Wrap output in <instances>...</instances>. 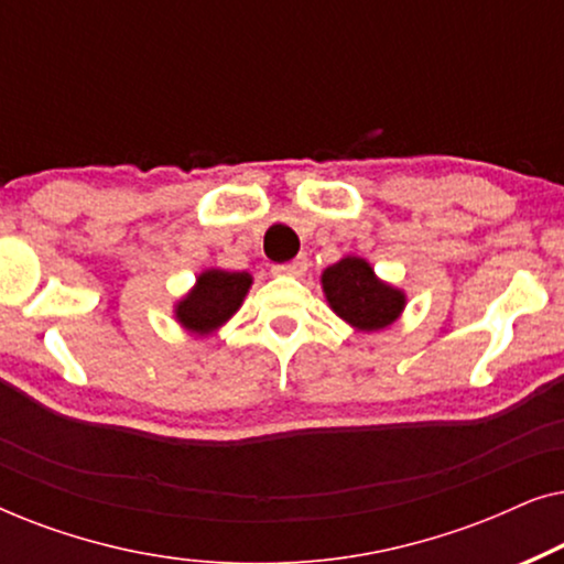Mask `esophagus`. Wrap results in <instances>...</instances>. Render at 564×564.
Segmentation results:
<instances>
[{"label":"esophagus","mask_w":564,"mask_h":564,"mask_svg":"<svg viewBox=\"0 0 564 564\" xmlns=\"http://www.w3.org/2000/svg\"><path fill=\"white\" fill-rule=\"evenodd\" d=\"M274 274H284V276H303L307 272V259L305 257H297L288 261V264H276L272 269Z\"/></svg>","instance_id":"34e87169"}]
</instances>
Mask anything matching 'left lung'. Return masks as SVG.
I'll return each mask as SVG.
<instances>
[{"instance_id": "left-lung-1", "label": "left lung", "mask_w": 564, "mask_h": 564, "mask_svg": "<svg viewBox=\"0 0 564 564\" xmlns=\"http://www.w3.org/2000/svg\"><path fill=\"white\" fill-rule=\"evenodd\" d=\"M330 311L357 330H380L400 318L405 292L382 282L359 257H344L321 274Z\"/></svg>"}]
</instances>
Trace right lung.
Instances as JSON below:
<instances>
[{
	"label": "right lung",
	"instance_id": "obj_1",
	"mask_svg": "<svg viewBox=\"0 0 564 564\" xmlns=\"http://www.w3.org/2000/svg\"><path fill=\"white\" fill-rule=\"evenodd\" d=\"M251 288L249 272H226V269H205L195 288L174 305L176 321L189 334L207 336L218 330L238 307Z\"/></svg>",
	"mask_w": 564,
	"mask_h": 564
}]
</instances>
